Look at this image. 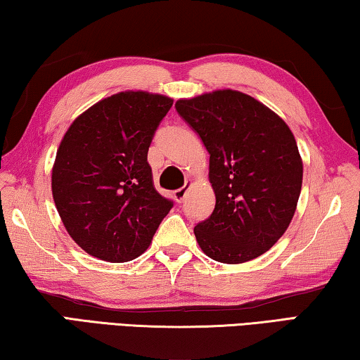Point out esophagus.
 Listing matches in <instances>:
<instances>
[{
  "label": "esophagus",
  "mask_w": 360,
  "mask_h": 360,
  "mask_svg": "<svg viewBox=\"0 0 360 360\" xmlns=\"http://www.w3.org/2000/svg\"><path fill=\"white\" fill-rule=\"evenodd\" d=\"M191 181L190 180H186L185 181V186H181V188H179V190H175L174 191V199H175V201L176 202H181V201H184V199H185V196H186V193H188V190H190V188H191Z\"/></svg>",
  "instance_id": "obj_1"
}]
</instances>
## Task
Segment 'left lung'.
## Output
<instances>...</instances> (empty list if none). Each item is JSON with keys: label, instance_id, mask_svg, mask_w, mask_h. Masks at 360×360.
I'll list each match as a JSON object with an SVG mask.
<instances>
[{"label": "left lung", "instance_id": "1", "mask_svg": "<svg viewBox=\"0 0 360 360\" xmlns=\"http://www.w3.org/2000/svg\"><path fill=\"white\" fill-rule=\"evenodd\" d=\"M175 108L210 155L215 209L194 226L199 247L228 264L263 255L290 225L302 191L303 161L290 127L233 89L180 98Z\"/></svg>", "mask_w": 360, "mask_h": 360}]
</instances>
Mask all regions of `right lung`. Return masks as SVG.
Segmentation results:
<instances>
[{"label":"right lung","mask_w":360,"mask_h":360,"mask_svg":"<svg viewBox=\"0 0 360 360\" xmlns=\"http://www.w3.org/2000/svg\"><path fill=\"white\" fill-rule=\"evenodd\" d=\"M174 100L124 91L100 100L65 132L52 166V198L82 250L110 263L140 257L172 209L146 156Z\"/></svg>","instance_id":"1"}]
</instances>
